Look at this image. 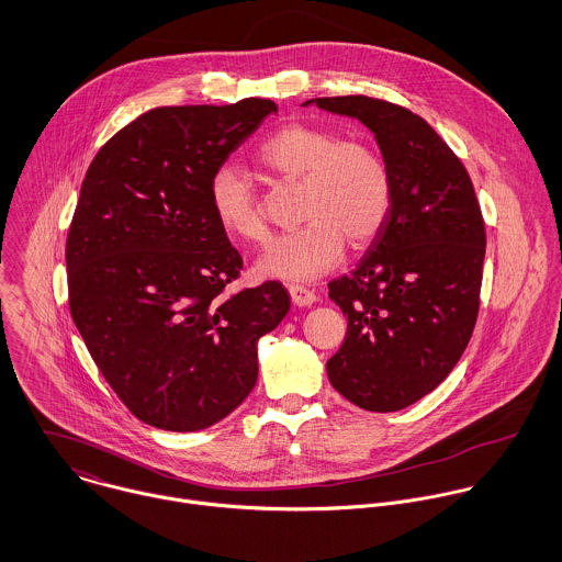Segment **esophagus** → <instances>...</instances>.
<instances>
[{
    "label": "esophagus",
    "mask_w": 562,
    "mask_h": 562,
    "mask_svg": "<svg viewBox=\"0 0 562 562\" xmlns=\"http://www.w3.org/2000/svg\"><path fill=\"white\" fill-rule=\"evenodd\" d=\"M289 293H291L293 304H297V306H311L313 302H317L315 291H311L304 284H289Z\"/></svg>",
    "instance_id": "esophagus-1"
}]
</instances>
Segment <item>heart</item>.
<instances>
[{"mask_svg": "<svg viewBox=\"0 0 562 562\" xmlns=\"http://www.w3.org/2000/svg\"><path fill=\"white\" fill-rule=\"evenodd\" d=\"M276 182H300L302 227L273 238L256 260V273L286 282L315 280L335 269L345 240L367 247L386 224L393 182L382 156L367 143L315 123H286L256 151ZM213 220L229 238L260 243L267 222L249 178L220 165L209 180Z\"/></svg>", "mask_w": 562, "mask_h": 562, "instance_id": "1", "label": "heart"}]
</instances>
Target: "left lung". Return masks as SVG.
<instances>
[{"instance_id": "1", "label": "left lung", "mask_w": 562, "mask_h": 562, "mask_svg": "<svg viewBox=\"0 0 562 562\" xmlns=\"http://www.w3.org/2000/svg\"><path fill=\"white\" fill-rule=\"evenodd\" d=\"M315 104L360 119L393 182L386 224L358 267L328 284L347 317L328 378L364 411H402L448 378L473 335L486 249L482 211L464 165L419 114L367 95Z\"/></svg>"}]
</instances>
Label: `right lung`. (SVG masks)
I'll use <instances>...</instances> for the list:
<instances>
[{
    "label": "right lung",
    "mask_w": 562,
    "mask_h": 562,
    "mask_svg": "<svg viewBox=\"0 0 562 562\" xmlns=\"http://www.w3.org/2000/svg\"><path fill=\"white\" fill-rule=\"evenodd\" d=\"M278 113L271 100L162 106L95 154L67 236L69 311L127 411L160 430H204L258 378V338L289 313L267 280L227 293L243 258L213 220L209 180Z\"/></svg>",
    "instance_id": "1"
}]
</instances>
